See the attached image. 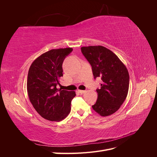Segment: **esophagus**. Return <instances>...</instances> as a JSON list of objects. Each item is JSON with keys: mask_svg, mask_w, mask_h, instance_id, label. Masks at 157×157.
Listing matches in <instances>:
<instances>
[{"mask_svg": "<svg viewBox=\"0 0 157 157\" xmlns=\"http://www.w3.org/2000/svg\"><path fill=\"white\" fill-rule=\"evenodd\" d=\"M78 92L80 94H84V93L86 92V91H85V90H78Z\"/></svg>", "mask_w": 157, "mask_h": 157, "instance_id": "esophagus-1", "label": "esophagus"}]
</instances>
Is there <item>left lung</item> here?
I'll use <instances>...</instances> for the list:
<instances>
[{
	"label": "left lung",
	"mask_w": 157,
	"mask_h": 157,
	"mask_svg": "<svg viewBox=\"0 0 157 157\" xmlns=\"http://www.w3.org/2000/svg\"><path fill=\"white\" fill-rule=\"evenodd\" d=\"M81 52L92 66L94 78H101L97 89L98 99L94 110L102 117L118 111L126 99L129 88V73L124 64L112 51L102 46L81 47Z\"/></svg>",
	"instance_id": "8db88e82"
}]
</instances>
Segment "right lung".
<instances>
[{
  "label": "right lung",
  "mask_w": 157,
  "mask_h": 157,
  "mask_svg": "<svg viewBox=\"0 0 157 157\" xmlns=\"http://www.w3.org/2000/svg\"><path fill=\"white\" fill-rule=\"evenodd\" d=\"M72 48L52 49L33 61L27 76V90L29 100L39 115L50 121H61L71 111L75 92L58 89L63 76L62 64Z\"/></svg>",
  "instance_id": "add662e5"
}]
</instances>
